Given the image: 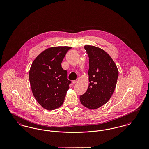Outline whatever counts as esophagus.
Masks as SVG:
<instances>
[{
  "label": "esophagus",
  "instance_id": "34e87169",
  "mask_svg": "<svg viewBox=\"0 0 149 149\" xmlns=\"http://www.w3.org/2000/svg\"><path fill=\"white\" fill-rule=\"evenodd\" d=\"M77 82V80H72V83L73 84H76Z\"/></svg>",
  "mask_w": 149,
  "mask_h": 149
}]
</instances>
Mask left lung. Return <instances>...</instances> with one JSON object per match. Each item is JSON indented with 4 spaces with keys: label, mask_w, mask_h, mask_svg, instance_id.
<instances>
[{
    "label": "left lung",
    "mask_w": 149,
    "mask_h": 149,
    "mask_svg": "<svg viewBox=\"0 0 149 149\" xmlns=\"http://www.w3.org/2000/svg\"><path fill=\"white\" fill-rule=\"evenodd\" d=\"M84 49L89 58V83L86 92L80 96V100L85 107L95 109L111 98L116 86L118 70L105 51L91 45H85Z\"/></svg>",
    "instance_id": "1"
}]
</instances>
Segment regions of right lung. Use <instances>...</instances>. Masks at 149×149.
Wrapping results in <instances>:
<instances>
[{"label": "right lung", "instance_id": "right-lung-1", "mask_svg": "<svg viewBox=\"0 0 149 149\" xmlns=\"http://www.w3.org/2000/svg\"><path fill=\"white\" fill-rule=\"evenodd\" d=\"M68 46L52 47L44 50L33 61L29 72L32 92L37 102L47 110L61 106L71 81L61 63Z\"/></svg>", "mask_w": 149, "mask_h": 149}]
</instances>
